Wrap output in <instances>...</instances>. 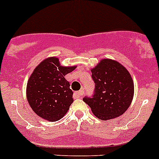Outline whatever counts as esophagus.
Returning <instances> with one entry per match:
<instances>
[{
  "label": "esophagus",
  "mask_w": 159,
  "mask_h": 159,
  "mask_svg": "<svg viewBox=\"0 0 159 159\" xmlns=\"http://www.w3.org/2000/svg\"><path fill=\"white\" fill-rule=\"evenodd\" d=\"M83 94H84V91H83V90H81V91H75V92L74 93V97H75V98H79L82 97Z\"/></svg>",
  "instance_id": "esophagus-1"
}]
</instances>
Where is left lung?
Instances as JSON below:
<instances>
[{
    "label": "left lung",
    "mask_w": 159,
    "mask_h": 159,
    "mask_svg": "<svg viewBox=\"0 0 159 159\" xmlns=\"http://www.w3.org/2000/svg\"><path fill=\"white\" fill-rule=\"evenodd\" d=\"M91 71L95 84L94 94L83 101L93 114L104 121L124 114L134 96V82L129 70L119 62L105 58Z\"/></svg>",
    "instance_id": "obj_1"
}]
</instances>
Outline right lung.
I'll return each instance as SVG.
<instances>
[{
	"instance_id": "add662e5",
	"label": "right lung",
	"mask_w": 159,
	"mask_h": 159,
	"mask_svg": "<svg viewBox=\"0 0 159 159\" xmlns=\"http://www.w3.org/2000/svg\"><path fill=\"white\" fill-rule=\"evenodd\" d=\"M77 66H61L57 57H48L34 70L26 94L30 108L44 120L56 121L65 116L73 102V91L65 78Z\"/></svg>"
}]
</instances>
